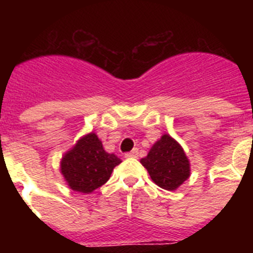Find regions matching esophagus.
<instances>
[{
	"label": "esophagus",
	"instance_id": "obj_1",
	"mask_svg": "<svg viewBox=\"0 0 253 253\" xmlns=\"http://www.w3.org/2000/svg\"><path fill=\"white\" fill-rule=\"evenodd\" d=\"M138 157V151L137 149H133L131 152L125 153V158H137Z\"/></svg>",
	"mask_w": 253,
	"mask_h": 253
}]
</instances>
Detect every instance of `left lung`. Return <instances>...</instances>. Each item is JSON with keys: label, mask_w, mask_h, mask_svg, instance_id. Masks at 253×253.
<instances>
[{"label": "left lung", "mask_w": 253, "mask_h": 253, "mask_svg": "<svg viewBox=\"0 0 253 253\" xmlns=\"http://www.w3.org/2000/svg\"><path fill=\"white\" fill-rule=\"evenodd\" d=\"M140 163L146 167L154 184L169 191L177 190L191 173L184 148L166 133L154 143Z\"/></svg>", "instance_id": "1"}]
</instances>
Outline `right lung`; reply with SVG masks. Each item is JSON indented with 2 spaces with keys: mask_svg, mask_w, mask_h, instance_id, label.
I'll return each mask as SVG.
<instances>
[{
  "mask_svg": "<svg viewBox=\"0 0 253 253\" xmlns=\"http://www.w3.org/2000/svg\"><path fill=\"white\" fill-rule=\"evenodd\" d=\"M119 163L118 156L107 153L102 142L91 131L76 142L60 160V173L73 191L91 194L107 182L111 172Z\"/></svg>",
  "mask_w": 253,
  "mask_h": 253,
  "instance_id": "1",
  "label": "right lung"
}]
</instances>
